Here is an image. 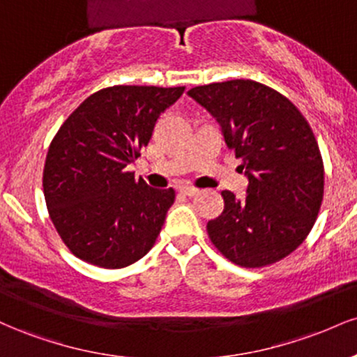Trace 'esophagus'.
<instances>
[{
    "label": "esophagus",
    "instance_id": "obj_1",
    "mask_svg": "<svg viewBox=\"0 0 357 357\" xmlns=\"http://www.w3.org/2000/svg\"><path fill=\"white\" fill-rule=\"evenodd\" d=\"M181 192L186 196H196L199 192V190H196V188H192V186H184V188H181Z\"/></svg>",
    "mask_w": 357,
    "mask_h": 357
}]
</instances>
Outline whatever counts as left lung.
<instances>
[{
    "instance_id": "1",
    "label": "left lung",
    "mask_w": 357,
    "mask_h": 357,
    "mask_svg": "<svg viewBox=\"0 0 357 357\" xmlns=\"http://www.w3.org/2000/svg\"><path fill=\"white\" fill-rule=\"evenodd\" d=\"M188 96L216 119L248 179L243 198L221 192L223 211L206 227L213 245L241 267L282 260L309 235L322 203L324 166L309 122L253 80L199 85Z\"/></svg>"
}]
</instances>
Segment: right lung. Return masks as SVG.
<instances>
[{
    "label": "right lung",
    "instance_id": "right-lung-1",
    "mask_svg": "<svg viewBox=\"0 0 357 357\" xmlns=\"http://www.w3.org/2000/svg\"><path fill=\"white\" fill-rule=\"evenodd\" d=\"M184 87L116 85L87 97L53 137L43 169L48 213L80 260L122 268L153 248L174 190H155L127 166Z\"/></svg>",
    "mask_w": 357,
    "mask_h": 357
}]
</instances>
